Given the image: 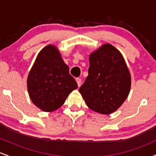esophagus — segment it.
Masks as SVG:
<instances>
[{
    "label": "esophagus",
    "mask_w": 156,
    "mask_h": 156,
    "mask_svg": "<svg viewBox=\"0 0 156 156\" xmlns=\"http://www.w3.org/2000/svg\"><path fill=\"white\" fill-rule=\"evenodd\" d=\"M76 80L77 83H78V87H80V84H81V79H80V78H77Z\"/></svg>",
    "instance_id": "34e87169"
}]
</instances>
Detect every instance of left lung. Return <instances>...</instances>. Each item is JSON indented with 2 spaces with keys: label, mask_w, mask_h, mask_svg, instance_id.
<instances>
[{
  "label": "left lung",
  "mask_w": 156,
  "mask_h": 156,
  "mask_svg": "<svg viewBox=\"0 0 156 156\" xmlns=\"http://www.w3.org/2000/svg\"><path fill=\"white\" fill-rule=\"evenodd\" d=\"M89 75L79 92L94 112L110 114L128 98L131 76L122 53L111 44H103L89 55Z\"/></svg>",
  "instance_id": "left-lung-1"
}]
</instances>
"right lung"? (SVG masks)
Listing matches in <instances>:
<instances>
[{"mask_svg":"<svg viewBox=\"0 0 156 156\" xmlns=\"http://www.w3.org/2000/svg\"><path fill=\"white\" fill-rule=\"evenodd\" d=\"M77 88L78 84L69 74V67L58 48L48 44L42 48L27 78V89L32 103L43 112H53Z\"/></svg>","mask_w":156,"mask_h":156,"instance_id":"obj_1","label":"right lung"}]
</instances>
